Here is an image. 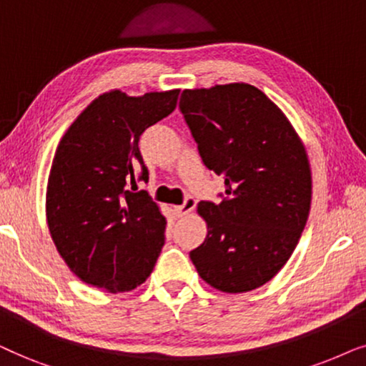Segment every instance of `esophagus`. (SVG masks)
<instances>
[{"mask_svg": "<svg viewBox=\"0 0 366 366\" xmlns=\"http://www.w3.org/2000/svg\"><path fill=\"white\" fill-rule=\"evenodd\" d=\"M196 204H197L196 199H194V197H187L186 201H184L182 206H174L175 216H179V217L187 216V214H191V212L194 211V207H196Z\"/></svg>", "mask_w": 366, "mask_h": 366, "instance_id": "obj_1", "label": "esophagus"}]
</instances>
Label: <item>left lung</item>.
I'll return each instance as SVG.
<instances>
[{"instance_id": "left-lung-1", "label": "left lung", "mask_w": 366, "mask_h": 366, "mask_svg": "<svg viewBox=\"0 0 366 366\" xmlns=\"http://www.w3.org/2000/svg\"><path fill=\"white\" fill-rule=\"evenodd\" d=\"M179 109L204 165L226 186L221 204L199 202L207 236L189 256L212 288H259L286 264L308 221L305 145L280 107L249 84L184 90Z\"/></svg>"}]
</instances>
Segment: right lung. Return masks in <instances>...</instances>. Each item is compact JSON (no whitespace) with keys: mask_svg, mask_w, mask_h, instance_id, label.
I'll list each match as a JSON object with an SVG mask.
<instances>
[{"mask_svg":"<svg viewBox=\"0 0 366 366\" xmlns=\"http://www.w3.org/2000/svg\"><path fill=\"white\" fill-rule=\"evenodd\" d=\"M179 92H107L58 144L46 187L48 229L63 261L86 285L109 293L135 290L157 262L165 217L147 192H134L137 180H149L139 139L172 114Z\"/></svg>","mask_w":366,"mask_h":366,"instance_id":"obj_1","label":"right lung"}]
</instances>
